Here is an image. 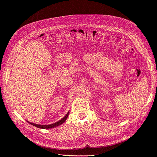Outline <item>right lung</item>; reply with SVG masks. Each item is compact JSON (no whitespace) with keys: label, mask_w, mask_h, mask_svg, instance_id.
I'll return each mask as SVG.
<instances>
[{"label":"right lung","mask_w":157,"mask_h":157,"mask_svg":"<svg viewBox=\"0 0 157 157\" xmlns=\"http://www.w3.org/2000/svg\"><path fill=\"white\" fill-rule=\"evenodd\" d=\"M69 112H68L67 113V114H66L62 119H61L59 121L54 123H53V124H50V125H38V124H35V123H31V122H29V121H28V122L29 123H30L31 125H34V126H35L37 128H52L56 127L57 126H59L61 124H62L63 123H64L66 121V120H67V118L69 116Z\"/></svg>","instance_id":"add662e5"}]
</instances>
